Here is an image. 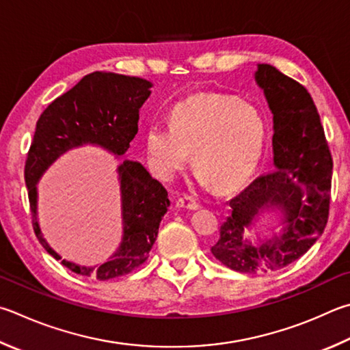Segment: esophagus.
Listing matches in <instances>:
<instances>
[{"mask_svg":"<svg viewBox=\"0 0 350 350\" xmlns=\"http://www.w3.org/2000/svg\"><path fill=\"white\" fill-rule=\"evenodd\" d=\"M176 206L179 208V209H188V211H196V209H199V203H197L194 197H191V196H183V197H180L179 200H177Z\"/></svg>","mask_w":350,"mask_h":350,"instance_id":"1","label":"esophagus"}]
</instances>
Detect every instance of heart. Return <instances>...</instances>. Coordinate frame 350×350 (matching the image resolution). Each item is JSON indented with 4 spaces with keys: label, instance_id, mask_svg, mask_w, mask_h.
Instances as JSON below:
<instances>
[{
    "label": "heart",
    "instance_id": "heart-1",
    "mask_svg": "<svg viewBox=\"0 0 350 350\" xmlns=\"http://www.w3.org/2000/svg\"><path fill=\"white\" fill-rule=\"evenodd\" d=\"M265 133V119L256 107L228 94L202 93L174 107L170 129L150 126L145 147L159 176H174L193 153V168L202 182L230 189L256 167Z\"/></svg>",
    "mask_w": 350,
    "mask_h": 350
}]
</instances>
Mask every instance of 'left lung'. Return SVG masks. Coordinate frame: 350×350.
<instances>
[{
    "instance_id": "1",
    "label": "left lung",
    "mask_w": 350,
    "mask_h": 350,
    "mask_svg": "<svg viewBox=\"0 0 350 350\" xmlns=\"http://www.w3.org/2000/svg\"><path fill=\"white\" fill-rule=\"evenodd\" d=\"M256 82L274 114V167L230 200L213 256L243 274L274 272L300 258L325 231L329 217L332 156L320 114L300 82L258 64ZM265 211L282 214L280 237L252 245L243 232Z\"/></svg>"
}]
</instances>
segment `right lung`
<instances>
[{"instance_id": "1", "label": "right lung", "mask_w": 350, "mask_h": 350, "mask_svg": "<svg viewBox=\"0 0 350 350\" xmlns=\"http://www.w3.org/2000/svg\"><path fill=\"white\" fill-rule=\"evenodd\" d=\"M151 82L135 76L93 72L59 98L38 119L24 177L29 191L31 224L40 243L61 260L42 237L36 214V183L44 171L66 151L84 144L99 145L114 156H124L137 133L139 110L150 96ZM122 196L124 236L118 251L99 266H81L61 260L62 266L96 280L130 274L148 258L159 225L168 211L167 189L141 163L125 161L118 167Z\"/></svg>"}]
</instances>
